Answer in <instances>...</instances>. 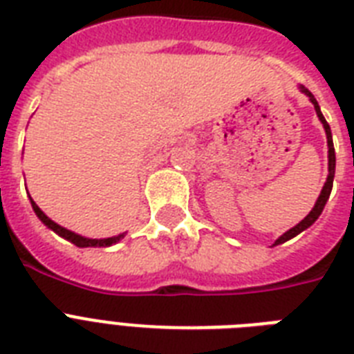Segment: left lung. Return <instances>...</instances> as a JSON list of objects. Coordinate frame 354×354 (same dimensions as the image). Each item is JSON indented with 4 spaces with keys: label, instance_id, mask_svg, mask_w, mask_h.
Here are the masks:
<instances>
[{
    "label": "left lung",
    "instance_id": "obj_1",
    "mask_svg": "<svg viewBox=\"0 0 354 354\" xmlns=\"http://www.w3.org/2000/svg\"><path fill=\"white\" fill-rule=\"evenodd\" d=\"M301 91L305 93V95H308V99H310V102L314 104V108H316V113H318L319 121H322V124H324L325 128V133H327V145H329V176H327V182H325L324 189H322V193H319L318 200H316V204H314L313 211L308 213L305 218H303L297 226H294L292 230H288L286 233H283V235L275 241V244H281V242H286L288 239H292V236H296L297 233H301L303 230H307L308 226H313L314 222L318 221V216L322 215V211H324L325 204H327V200H329V194H330V189H333V180H335V167H336V156H335V145H333V136H330V127L329 122L325 121L324 113H322V110H319L318 106V101L314 99V95L310 93V91L305 88V86H301Z\"/></svg>",
    "mask_w": 354,
    "mask_h": 354
}]
</instances>
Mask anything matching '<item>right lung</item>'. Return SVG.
<instances>
[{"instance_id": "1", "label": "right lung", "mask_w": 354, "mask_h": 354, "mask_svg": "<svg viewBox=\"0 0 354 354\" xmlns=\"http://www.w3.org/2000/svg\"><path fill=\"white\" fill-rule=\"evenodd\" d=\"M30 204H32V209H35V213L38 215V218H40L44 224H46L47 227H51L53 232L58 233L60 236H64V239H68V241H71L75 244V246H79V248H88V246H112V244H115V242L121 239L122 235L119 236H112V239H86V236H80L77 235V233L73 232H69V230H66V227L62 226H58V224H55V222L49 218V216L44 213V211L38 207V205L32 202V198H30Z\"/></svg>"}]
</instances>
